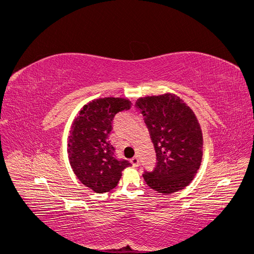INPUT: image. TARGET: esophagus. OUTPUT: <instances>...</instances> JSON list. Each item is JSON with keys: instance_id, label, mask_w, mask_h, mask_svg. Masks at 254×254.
<instances>
[{"instance_id": "obj_1", "label": "esophagus", "mask_w": 254, "mask_h": 254, "mask_svg": "<svg viewBox=\"0 0 254 254\" xmlns=\"http://www.w3.org/2000/svg\"><path fill=\"white\" fill-rule=\"evenodd\" d=\"M130 162L132 163V165H133L134 167L139 166V158H137V157H133L132 159H130Z\"/></svg>"}]
</instances>
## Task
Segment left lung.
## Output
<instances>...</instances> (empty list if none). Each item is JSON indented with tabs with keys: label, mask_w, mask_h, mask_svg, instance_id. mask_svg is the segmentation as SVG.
<instances>
[{
	"label": "left lung",
	"mask_w": 254,
	"mask_h": 254,
	"mask_svg": "<svg viewBox=\"0 0 254 254\" xmlns=\"http://www.w3.org/2000/svg\"><path fill=\"white\" fill-rule=\"evenodd\" d=\"M155 146L157 164L144 180L159 193L186 188L202 159V133L195 114L175 94L141 97L135 103Z\"/></svg>",
	"instance_id": "8db88e82"
}]
</instances>
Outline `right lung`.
<instances>
[{"instance_id":"add662e5","label":"right lung","mask_w":254,"mask_h":254,"mask_svg":"<svg viewBox=\"0 0 254 254\" xmlns=\"http://www.w3.org/2000/svg\"><path fill=\"white\" fill-rule=\"evenodd\" d=\"M131 108L128 99L99 98L83 107L68 136V158L75 175L84 186L98 194L115 187L128 160H120L109 141L114 117Z\"/></svg>"}]
</instances>
